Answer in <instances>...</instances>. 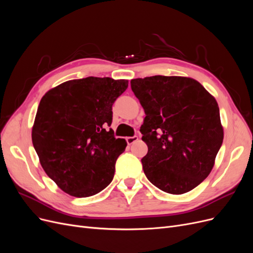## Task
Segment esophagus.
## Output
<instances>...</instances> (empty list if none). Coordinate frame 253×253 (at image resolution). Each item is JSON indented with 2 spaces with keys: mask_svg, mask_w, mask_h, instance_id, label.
Segmentation results:
<instances>
[{
  "mask_svg": "<svg viewBox=\"0 0 253 253\" xmlns=\"http://www.w3.org/2000/svg\"><path fill=\"white\" fill-rule=\"evenodd\" d=\"M138 136H132V137H126V142H127V144H133L134 142H136V141H138Z\"/></svg>",
  "mask_w": 253,
  "mask_h": 253,
  "instance_id": "1",
  "label": "esophagus"
}]
</instances>
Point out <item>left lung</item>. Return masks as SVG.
<instances>
[{
    "mask_svg": "<svg viewBox=\"0 0 253 253\" xmlns=\"http://www.w3.org/2000/svg\"><path fill=\"white\" fill-rule=\"evenodd\" d=\"M131 87L145 113V176L167 193L189 192L210 174L223 143L215 98L198 81L177 76L132 79Z\"/></svg>",
    "mask_w": 253,
    "mask_h": 253,
    "instance_id": "left-lung-1",
    "label": "left lung"
}]
</instances>
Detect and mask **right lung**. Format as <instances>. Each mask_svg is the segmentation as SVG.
<instances>
[{
	"label": "right lung",
	"mask_w": 253,
	"mask_h": 253,
	"mask_svg": "<svg viewBox=\"0 0 253 253\" xmlns=\"http://www.w3.org/2000/svg\"><path fill=\"white\" fill-rule=\"evenodd\" d=\"M127 84L109 77L70 80L41 99L33 144L43 170L65 193L88 197L113 180L126 141L109 128L112 106Z\"/></svg>",
	"instance_id": "1"
}]
</instances>
